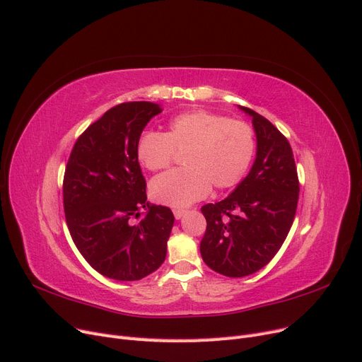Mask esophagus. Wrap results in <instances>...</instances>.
<instances>
[{
  "label": "esophagus",
  "mask_w": 362,
  "mask_h": 362,
  "mask_svg": "<svg viewBox=\"0 0 362 362\" xmlns=\"http://www.w3.org/2000/svg\"><path fill=\"white\" fill-rule=\"evenodd\" d=\"M185 213H186V210H182V209H176V210H173V214H175V217L179 220V218H182L183 216H185Z\"/></svg>",
  "instance_id": "esophagus-1"
}]
</instances>
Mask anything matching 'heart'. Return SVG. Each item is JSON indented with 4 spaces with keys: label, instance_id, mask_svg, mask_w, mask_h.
Here are the masks:
<instances>
[{
    "label": "heart",
    "instance_id": "heart-1",
    "mask_svg": "<svg viewBox=\"0 0 362 362\" xmlns=\"http://www.w3.org/2000/svg\"><path fill=\"white\" fill-rule=\"evenodd\" d=\"M176 151H186V168L156 177L151 195L165 206L186 207L206 198L211 185L226 189L244 177L255 155V133L244 121L197 109L173 118L167 133H142L136 145L139 163L151 171L167 168Z\"/></svg>",
    "mask_w": 362,
    "mask_h": 362
}]
</instances>
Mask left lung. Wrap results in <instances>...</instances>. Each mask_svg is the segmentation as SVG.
Returning <instances> with one entry per match:
<instances>
[{
  "label": "left lung",
  "instance_id": "left-lung-1",
  "mask_svg": "<svg viewBox=\"0 0 362 362\" xmlns=\"http://www.w3.org/2000/svg\"><path fill=\"white\" fill-rule=\"evenodd\" d=\"M240 109L253 118L255 164L229 197L201 207L207 220L199 244L202 260L230 278L255 274L274 259L290 232L298 201L288 140L253 109Z\"/></svg>",
  "mask_w": 362,
  "mask_h": 362
}]
</instances>
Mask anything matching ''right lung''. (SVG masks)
Wrapping results in <instances>:
<instances>
[{
  "mask_svg": "<svg viewBox=\"0 0 362 362\" xmlns=\"http://www.w3.org/2000/svg\"><path fill=\"white\" fill-rule=\"evenodd\" d=\"M161 111L152 102L111 107L78 137L65 170L71 237L93 269L117 281L142 279L165 260L175 216L168 207L149 206L136 155L140 134ZM142 208L148 211L139 219Z\"/></svg>",
  "mask_w": 362,
  "mask_h": 362,
  "instance_id": "add662e5",
  "label": "right lung"
}]
</instances>
